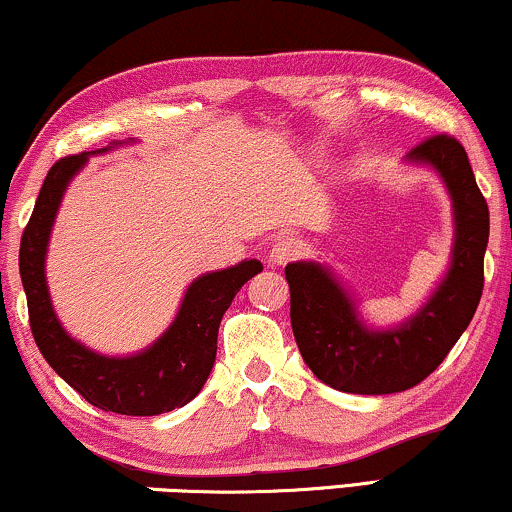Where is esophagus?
Instances as JSON below:
<instances>
[{
	"label": "esophagus",
	"mask_w": 512,
	"mask_h": 512,
	"mask_svg": "<svg viewBox=\"0 0 512 512\" xmlns=\"http://www.w3.org/2000/svg\"><path fill=\"white\" fill-rule=\"evenodd\" d=\"M303 242L298 240V237H282V240H277L272 244V251H270V261L275 265H286L291 261H296V258L303 256Z\"/></svg>",
	"instance_id": "esophagus-1"
}]
</instances>
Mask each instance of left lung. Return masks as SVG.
Returning <instances> with one entry per match:
<instances>
[{
    "label": "left lung",
    "instance_id": "obj_1",
    "mask_svg": "<svg viewBox=\"0 0 512 512\" xmlns=\"http://www.w3.org/2000/svg\"><path fill=\"white\" fill-rule=\"evenodd\" d=\"M445 181L454 207L452 263L443 282L415 317L389 331H370L331 270L289 263L291 326L314 375L347 394H396L436 370L478 310L485 286L489 209L457 139L433 135L408 153Z\"/></svg>",
    "mask_w": 512,
    "mask_h": 512
}]
</instances>
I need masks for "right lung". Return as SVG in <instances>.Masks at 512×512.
<instances>
[{
    "label": "right lung",
    "mask_w": 512,
    "mask_h": 512,
    "mask_svg": "<svg viewBox=\"0 0 512 512\" xmlns=\"http://www.w3.org/2000/svg\"><path fill=\"white\" fill-rule=\"evenodd\" d=\"M102 151H109V146L67 156L48 170L37 205L20 237V279L27 296L34 342L48 366L95 408L116 415L151 417L181 408L200 394L202 384L212 373L223 314L233 303L235 293L258 275L263 265L251 258L195 279L181 300L172 326L139 354L123 359L102 356L69 338L55 317L48 296L44 275L46 247L67 184L86 165L88 156Z\"/></svg>",
    "instance_id": "1"
}]
</instances>
